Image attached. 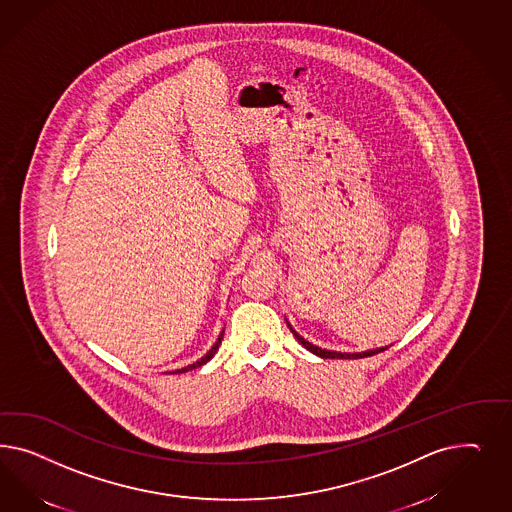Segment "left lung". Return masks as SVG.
Here are the masks:
<instances>
[{"mask_svg":"<svg viewBox=\"0 0 512 512\" xmlns=\"http://www.w3.org/2000/svg\"><path fill=\"white\" fill-rule=\"evenodd\" d=\"M287 326L291 328V325L287 323ZM291 332L295 334L296 340H298V343L300 345H304L308 351H311L313 355H317V357L321 358H364V357H373V355H377V353H383L385 349H388V347H383V349H375V351H366V353H336V351H325V349H321V347H315L313 343H310V341L304 340L302 336H298L296 334L295 330L291 328Z\"/></svg>","mask_w":512,"mask_h":512,"instance_id":"1","label":"left lung"}]
</instances>
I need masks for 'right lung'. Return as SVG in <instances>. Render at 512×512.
Returning <instances> with one entry per match:
<instances>
[{
	"instance_id": "1",
	"label": "right lung",
	"mask_w": 512,
	"mask_h": 512,
	"mask_svg": "<svg viewBox=\"0 0 512 512\" xmlns=\"http://www.w3.org/2000/svg\"><path fill=\"white\" fill-rule=\"evenodd\" d=\"M221 340H223V332H221V336L217 338L216 343H214V347L204 355V357L201 358V360H197L195 364H189L187 368H182V370H178V373H184L189 372V370H195V368H201L202 364H206L210 358L214 357L217 353V349H219V345H221Z\"/></svg>"
}]
</instances>
